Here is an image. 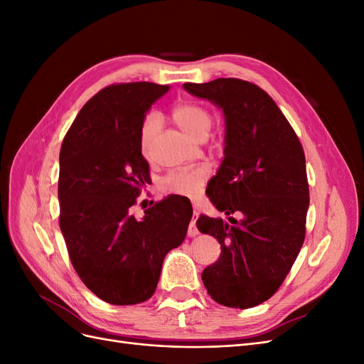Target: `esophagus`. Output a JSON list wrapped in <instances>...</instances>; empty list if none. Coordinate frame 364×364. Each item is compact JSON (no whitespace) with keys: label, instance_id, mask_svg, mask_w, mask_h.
<instances>
[{"label":"esophagus","instance_id":"esophagus-1","mask_svg":"<svg viewBox=\"0 0 364 364\" xmlns=\"http://www.w3.org/2000/svg\"><path fill=\"white\" fill-rule=\"evenodd\" d=\"M197 217H199V213H197L196 209H194V213H193V220H191V223H190V226H188V237H196V235H199V230H197V226H196V220H197Z\"/></svg>","mask_w":364,"mask_h":364}]
</instances>
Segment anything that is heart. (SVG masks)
<instances>
[{
    "mask_svg": "<svg viewBox=\"0 0 364 364\" xmlns=\"http://www.w3.org/2000/svg\"><path fill=\"white\" fill-rule=\"evenodd\" d=\"M173 121L186 135L196 141H203L213 127V115L206 107L196 103H181L173 109ZM161 127V118L158 114H149L139 127V149L146 158L150 156L153 139ZM208 178V168L205 165L182 168L168 173L161 181V190L165 194H176L193 197L200 191L202 185Z\"/></svg>",
    "mask_w": 364,
    "mask_h": 364,
    "instance_id": "heart-1",
    "label": "heart"
}]
</instances>
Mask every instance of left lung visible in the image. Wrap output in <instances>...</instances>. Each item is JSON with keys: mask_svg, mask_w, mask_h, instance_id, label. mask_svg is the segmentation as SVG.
Segmentation results:
<instances>
[{"mask_svg": "<svg viewBox=\"0 0 364 364\" xmlns=\"http://www.w3.org/2000/svg\"><path fill=\"white\" fill-rule=\"evenodd\" d=\"M183 90L225 117V158L206 196L229 222L197 220V229L222 249L202 281L215 302L245 310L277 293L304 245L310 205L305 155L287 118L259 86L215 79L183 83Z\"/></svg>", "mask_w": 364, "mask_h": 364, "instance_id": "1", "label": "left lung"}]
</instances>
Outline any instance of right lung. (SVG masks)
Masks as SVG:
<instances>
[{"label": "right lung", "instance_id": "add662e5", "mask_svg": "<svg viewBox=\"0 0 364 364\" xmlns=\"http://www.w3.org/2000/svg\"><path fill=\"white\" fill-rule=\"evenodd\" d=\"M168 85H112L74 119L59 156V225L83 284L102 301L135 305L155 293L167 253L182 245L191 203L165 197L136 220L129 209L149 183L139 127Z\"/></svg>", "mask_w": 364, "mask_h": 364}]
</instances>
